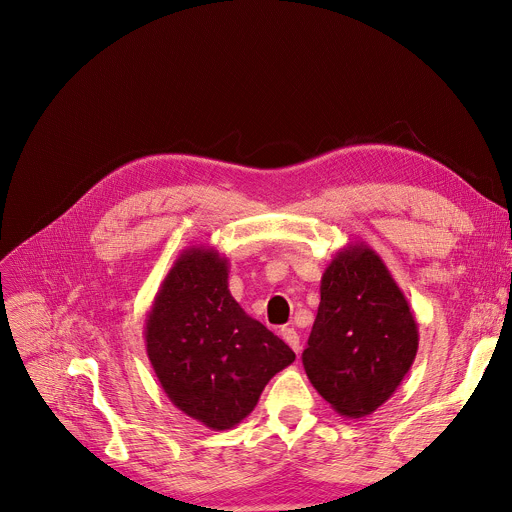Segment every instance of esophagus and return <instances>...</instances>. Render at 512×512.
<instances>
[{"label": "esophagus", "instance_id": "obj_1", "mask_svg": "<svg viewBox=\"0 0 512 512\" xmlns=\"http://www.w3.org/2000/svg\"><path fill=\"white\" fill-rule=\"evenodd\" d=\"M280 336L284 338V342L292 348L294 353H297V355L301 353V336L297 334V330H294V328H282Z\"/></svg>", "mask_w": 512, "mask_h": 512}]
</instances>
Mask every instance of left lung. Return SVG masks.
<instances>
[{
    "mask_svg": "<svg viewBox=\"0 0 512 512\" xmlns=\"http://www.w3.org/2000/svg\"><path fill=\"white\" fill-rule=\"evenodd\" d=\"M319 292L303 351L307 378L338 415H371L396 392L415 361V315L382 257L365 242L336 253Z\"/></svg>",
    "mask_w": 512,
    "mask_h": 512,
    "instance_id": "1",
    "label": "left lung"
}]
</instances>
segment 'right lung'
I'll return each instance as SVG.
<instances>
[{
	"mask_svg": "<svg viewBox=\"0 0 512 512\" xmlns=\"http://www.w3.org/2000/svg\"><path fill=\"white\" fill-rule=\"evenodd\" d=\"M228 267L215 249H184L145 319L147 357L161 388L215 432L251 415L267 382L294 361L290 346L234 301Z\"/></svg>",
	"mask_w": 512,
	"mask_h": 512,
	"instance_id": "right-lung-1",
	"label": "right lung"
}]
</instances>
